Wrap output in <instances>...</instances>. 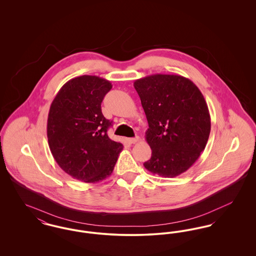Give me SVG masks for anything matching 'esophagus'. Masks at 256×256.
<instances>
[{
  "label": "esophagus",
  "mask_w": 256,
  "mask_h": 256,
  "mask_svg": "<svg viewBox=\"0 0 256 256\" xmlns=\"http://www.w3.org/2000/svg\"><path fill=\"white\" fill-rule=\"evenodd\" d=\"M139 140H140L139 137L136 136V137H134V138H130V139H128V142H130V144H135V143H137Z\"/></svg>",
  "instance_id": "obj_1"
}]
</instances>
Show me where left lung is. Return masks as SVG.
<instances>
[{
	"label": "left lung",
	"instance_id": "1",
	"mask_svg": "<svg viewBox=\"0 0 256 256\" xmlns=\"http://www.w3.org/2000/svg\"><path fill=\"white\" fill-rule=\"evenodd\" d=\"M146 114L152 158L146 170L174 178L188 170L206 146L211 130L206 102L193 82L156 74L134 84Z\"/></svg>",
	"mask_w": 256,
	"mask_h": 256
}]
</instances>
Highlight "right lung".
<instances>
[{
    "label": "right lung",
    "mask_w": 256,
    "mask_h": 256,
    "mask_svg": "<svg viewBox=\"0 0 256 256\" xmlns=\"http://www.w3.org/2000/svg\"><path fill=\"white\" fill-rule=\"evenodd\" d=\"M112 86L97 76L67 82L54 98L47 136L52 154L62 170L84 182H98L112 174L122 145L111 140L110 120L100 104Z\"/></svg>",
    "instance_id": "obj_1"
}]
</instances>
